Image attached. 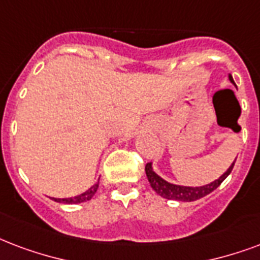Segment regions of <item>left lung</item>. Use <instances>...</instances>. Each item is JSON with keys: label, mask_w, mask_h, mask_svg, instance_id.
Returning <instances> with one entry per match:
<instances>
[{"label": "left lung", "mask_w": 260, "mask_h": 260, "mask_svg": "<svg viewBox=\"0 0 260 260\" xmlns=\"http://www.w3.org/2000/svg\"><path fill=\"white\" fill-rule=\"evenodd\" d=\"M229 80L235 84L232 75H229ZM235 162L232 164V166H229V169H228L221 177L217 178V180H214L213 183L206 184V185H202V187H184V185H176V184L168 183L166 180L159 177V176L152 170L151 162L146 165V174H147L148 183H150L152 189H154L158 195L162 196V198L169 199V201L193 202L198 201V199H201V198H205L206 195L211 193L214 189H217V188L219 187V184L222 183L223 180L231 174L232 169H233V166H235Z\"/></svg>", "instance_id": "obj_1"}]
</instances>
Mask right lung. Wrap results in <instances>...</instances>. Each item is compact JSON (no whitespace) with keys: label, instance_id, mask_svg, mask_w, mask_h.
<instances>
[{"label":"right lung","instance_id":"add662e5","mask_svg":"<svg viewBox=\"0 0 260 260\" xmlns=\"http://www.w3.org/2000/svg\"><path fill=\"white\" fill-rule=\"evenodd\" d=\"M99 183H96L94 187H91L88 191L83 192L80 195L73 196V198H65V199H57V198H53V201L58 202V203H67V205H77V203H83V202L90 201L91 198L95 195V192L98 189Z\"/></svg>","mask_w":260,"mask_h":260}]
</instances>
